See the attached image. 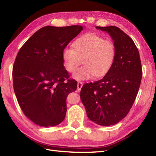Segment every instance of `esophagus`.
I'll return each instance as SVG.
<instances>
[{
  "mask_svg": "<svg viewBox=\"0 0 156 156\" xmlns=\"http://www.w3.org/2000/svg\"><path fill=\"white\" fill-rule=\"evenodd\" d=\"M83 86V83L82 82H78V86H77V90L78 92H80L81 90L82 87Z\"/></svg>",
  "mask_w": 156,
  "mask_h": 156,
  "instance_id": "34e87169",
  "label": "esophagus"
}]
</instances>
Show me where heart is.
I'll list each match as a JSON object with an SVG mask.
<instances>
[{
    "mask_svg": "<svg viewBox=\"0 0 156 156\" xmlns=\"http://www.w3.org/2000/svg\"><path fill=\"white\" fill-rule=\"evenodd\" d=\"M74 48L66 46L62 59L66 69L74 73L82 63L84 66L76 72L74 78L85 80L94 75L100 77L110 70L115 59V48L110 40H105L96 34H87L74 42Z\"/></svg>",
    "mask_w": 156,
    "mask_h": 156,
    "instance_id": "obj_1",
    "label": "heart"
}]
</instances>
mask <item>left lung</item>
Segmentation results:
<instances>
[{"label": "left lung", "mask_w": 156, "mask_h": 156, "mask_svg": "<svg viewBox=\"0 0 156 156\" xmlns=\"http://www.w3.org/2000/svg\"><path fill=\"white\" fill-rule=\"evenodd\" d=\"M96 28L107 32L113 39L115 59L103 78L83 85L80 98L90 120L109 126L121 121L131 109L140 88L142 68L138 50L128 34L114 26Z\"/></svg>", "instance_id": "left-lung-1"}]
</instances>
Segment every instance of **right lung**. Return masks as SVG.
<instances>
[{
  "instance_id": "right-lung-1",
  "label": "right lung",
  "mask_w": 156,
  "mask_h": 156,
  "mask_svg": "<svg viewBox=\"0 0 156 156\" xmlns=\"http://www.w3.org/2000/svg\"><path fill=\"white\" fill-rule=\"evenodd\" d=\"M82 26H47L21 47L12 68L13 88L24 114L43 127L54 126L66 115V98L77 82L69 78L62 51L80 32Z\"/></svg>"
}]
</instances>
